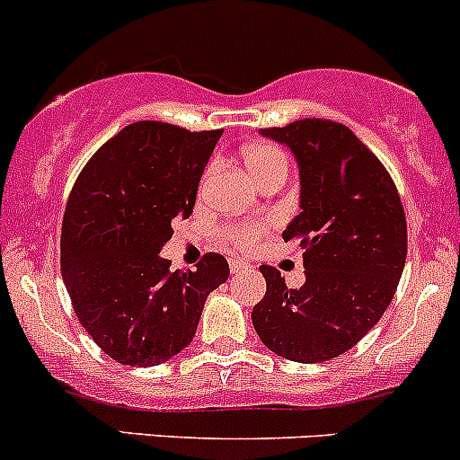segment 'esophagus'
Masks as SVG:
<instances>
[{"mask_svg":"<svg viewBox=\"0 0 460 460\" xmlns=\"http://www.w3.org/2000/svg\"><path fill=\"white\" fill-rule=\"evenodd\" d=\"M229 269H231V273H240V271H244V269H249V262H244V260H240V258H231Z\"/></svg>","mask_w":460,"mask_h":460,"instance_id":"1","label":"esophagus"}]
</instances>
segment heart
Returning a JSON list of instances; mask_svg holds the SVG:
<instances>
[{
    "mask_svg": "<svg viewBox=\"0 0 460 460\" xmlns=\"http://www.w3.org/2000/svg\"><path fill=\"white\" fill-rule=\"evenodd\" d=\"M243 157L249 173H252L253 178H258V175L262 173L264 169H269L271 164H287L285 153L278 146H273V144H252V146L244 148ZM267 229L269 222L264 220L238 222V225L226 229V235H229L231 243L238 244V247H252V244H256L258 240L267 234Z\"/></svg>",
    "mask_w": 460,
    "mask_h": 460,
    "instance_id": "heart-1",
    "label": "heart"
}]
</instances>
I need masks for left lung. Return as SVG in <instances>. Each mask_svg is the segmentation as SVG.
<instances>
[{"instance_id": "1", "label": "left lung", "mask_w": 460, "mask_h": 460, "mask_svg": "<svg viewBox=\"0 0 460 460\" xmlns=\"http://www.w3.org/2000/svg\"><path fill=\"white\" fill-rule=\"evenodd\" d=\"M300 169V213L285 243L305 249V285L262 264L267 294L253 307L260 341L287 360L323 363L356 345L396 294L407 258V222L392 175L345 124L305 118L262 128Z\"/></svg>"}]
</instances>
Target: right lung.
I'll list each match as a JSON object with an SVG mask.
<instances>
[{"label":"right lung","mask_w":460,"mask_h":460,"mask_svg":"<svg viewBox=\"0 0 460 460\" xmlns=\"http://www.w3.org/2000/svg\"><path fill=\"white\" fill-rule=\"evenodd\" d=\"M217 131L136 122L102 144L77 175L62 222V278L104 354L131 367L166 363L193 341L207 296L229 264L207 253L196 271L160 256L175 217H189Z\"/></svg>","instance_id":"right-lung-1"}]
</instances>
